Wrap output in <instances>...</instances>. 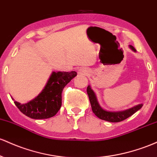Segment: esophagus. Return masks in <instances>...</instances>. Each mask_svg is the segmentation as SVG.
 Returning <instances> with one entry per match:
<instances>
[{
    "mask_svg": "<svg viewBox=\"0 0 157 157\" xmlns=\"http://www.w3.org/2000/svg\"><path fill=\"white\" fill-rule=\"evenodd\" d=\"M78 71L80 74H84V75H85V74H87L88 73V70L86 69V68H84V67L79 68Z\"/></svg>",
    "mask_w": 157,
    "mask_h": 157,
    "instance_id": "esophagus-1",
    "label": "esophagus"
}]
</instances>
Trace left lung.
Returning a JSON list of instances; mask_svg holds the SVG:
<instances>
[{
    "instance_id": "left-lung-1",
    "label": "left lung",
    "mask_w": 157,
    "mask_h": 157,
    "mask_svg": "<svg viewBox=\"0 0 157 157\" xmlns=\"http://www.w3.org/2000/svg\"><path fill=\"white\" fill-rule=\"evenodd\" d=\"M130 49L133 50V52H136V49L133 46L129 45ZM87 93L88 96H89L90 101L91 107H92L93 112L94 113L95 115L98 118L105 120L110 122H119L124 119H128L131 116L135 113L136 112L138 111L143 106V104H139V105L131 107L129 109H127L124 110H120V111H109L103 109L101 105L98 103L97 97H96V93L93 90L90 85H88L87 88Z\"/></svg>"
}]
</instances>
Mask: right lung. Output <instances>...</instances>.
<instances>
[{"label": "right lung", "mask_w": 157, "mask_h": 157, "mask_svg": "<svg viewBox=\"0 0 157 157\" xmlns=\"http://www.w3.org/2000/svg\"><path fill=\"white\" fill-rule=\"evenodd\" d=\"M75 71L52 72L44 88L36 98L25 104L14 100V103L20 111L26 117L35 119H44L52 117L61 106V93L74 77Z\"/></svg>", "instance_id": "right-lung-1"}]
</instances>
